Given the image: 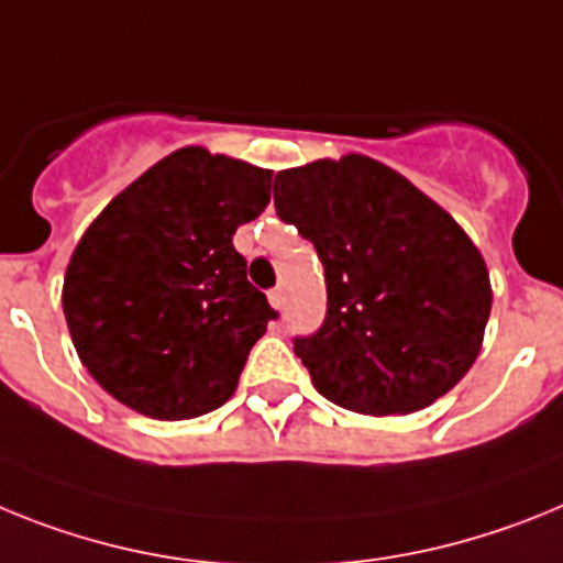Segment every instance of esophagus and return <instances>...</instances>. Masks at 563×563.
I'll list each match as a JSON object with an SVG mask.
<instances>
[{"label":"esophagus","instance_id":"obj_1","mask_svg":"<svg viewBox=\"0 0 563 563\" xmlns=\"http://www.w3.org/2000/svg\"><path fill=\"white\" fill-rule=\"evenodd\" d=\"M268 302H272V309L275 311H283V306H286V295H283V288H272V291H268Z\"/></svg>","mask_w":563,"mask_h":563}]
</instances>
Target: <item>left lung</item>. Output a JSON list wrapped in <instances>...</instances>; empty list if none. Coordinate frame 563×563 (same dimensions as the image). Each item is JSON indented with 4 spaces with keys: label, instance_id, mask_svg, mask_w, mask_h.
I'll return each mask as SVG.
<instances>
[{
    "label": "left lung",
    "instance_id": "obj_1",
    "mask_svg": "<svg viewBox=\"0 0 563 563\" xmlns=\"http://www.w3.org/2000/svg\"><path fill=\"white\" fill-rule=\"evenodd\" d=\"M275 209L325 268V322L295 340L322 397L405 417L462 383L485 342L493 288L451 212L360 153L277 173Z\"/></svg>",
    "mask_w": 563,
    "mask_h": 563
}]
</instances>
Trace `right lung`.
Instances as JSON below:
<instances>
[{
    "label": "right lung",
    "instance_id": "1",
    "mask_svg": "<svg viewBox=\"0 0 563 563\" xmlns=\"http://www.w3.org/2000/svg\"><path fill=\"white\" fill-rule=\"evenodd\" d=\"M268 192L272 169L180 146L96 214L67 263L62 309L78 360L112 399L178 422L232 397L277 317L232 246Z\"/></svg>",
    "mask_w": 563,
    "mask_h": 563
}]
</instances>
